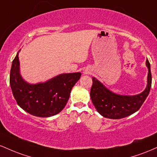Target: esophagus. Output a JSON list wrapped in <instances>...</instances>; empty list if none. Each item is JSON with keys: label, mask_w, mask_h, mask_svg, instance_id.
I'll return each instance as SVG.
<instances>
[{"label": "esophagus", "mask_w": 157, "mask_h": 157, "mask_svg": "<svg viewBox=\"0 0 157 157\" xmlns=\"http://www.w3.org/2000/svg\"><path fill=\"white\" fill-rule=\"evenodd\" d=\"M89 71H88V70H85L84 71V74H86V75H87V74H89Z\"/></svg>", "instance_id": "esophagus-1"}]
</instances>
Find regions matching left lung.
Masks as SVG:
<instances>
[{
  "mask_svg": "<svg viewBox=\"0 0 157 157\" xmlns=\"http://www.w3.org/2000/svg\"><path fill=\"white\" fill-rule=\"evenodd\" d=\"M146 66L148 69L146 88L142 93L133 96L117 94L108 89L95 77H93L90 96L97 111L102 117L117 120L131 115L140 109L149 94L152 82L151 65L147 59Z\"/></svg>",
  "mask_w": 157,
  "mask_h": 157,
  "instance_id": "1",
  "label": "left lung"
}]
</instances>
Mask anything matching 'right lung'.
I'll return each instance as SVG.
<instances>
[{"mask_svg":"<svg viewBox=\"0 0 157 157\" xmlns=\"http://www.w3.org/2000/svg\"><path fill=\"white\" fill-rule=\"evenodd\" d=\"M80 76V72L61 74L44 82L29 84L20 74L17 53L12 61L10 83L13 96L21 109L33 116L48 117L64 109L71 89Z\"/></svg>","mask_w":157,"mask_h":157,"instance_id":"right-lung-1","label":"right lung"}]
</instances>
